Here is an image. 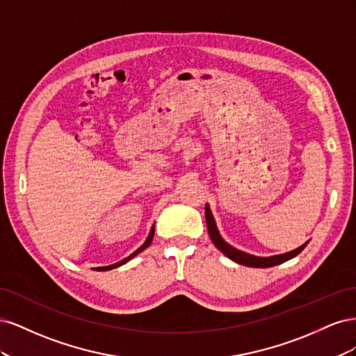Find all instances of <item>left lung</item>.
Here are the masks:
<instances>
[{
    "label": "left lung",
    "instance_id": "obj_1",
    "mask_svg": "<svg viewBox=\"0 0 356 356\" xmlns=\"http://www.w3.org/2000/svg\"><path fill=\"white\" fill-rule=\"evenodd\" d=\"M204 217H207L208 233L211 236V241L213 242V245L217 246L224 255H227L230 260L239 263V264H243V266H248V267L264 268V267H273V266H277V264H281V263H285V261L291 260V258H294L296 255H298L301 251L305 250L306 245L309 243V242H306L305 245H301L300 248H297V250L291 251V252H286V254H281V255L255 257V255H251V254H246V252H242L239 250H236V248L230 246L227 242H224V239L221 238L218 230H217V225H215V221H213V217H212V213H211V209H209L208 204H207V207H204Z\"/></svg>",
    "mask_w": 356,
    "mask_h": 356
}]
</instances>
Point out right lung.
<instances>
[{
    "mask_svg": "<svg viewBox=\"0 0 356 356\" xmlns=\"http://www.w3.org/2000/svg\"><path fill=\"white\" fill-rule=\"evenodd\" d=\"M153 236H154V227L152 229V232H149V234H148V238H147V241L144 242V245L143 246H139L138 250L134 252V254H131L129 257H126V258H123L122 261H118V263H114V264H111V266H105V267H98L96 268V270H111V268H115V267H118V266H122V264H124V263H127L129 260H131V258H134L136 254H139L141 251H144L147 246H149V243H152V241H153Z\"/></svg>",
    "mask_w": 356,
    "mask_h": 356,
    "instance_id": "add662e5",
    "label": "right lung"
}]
</instances>
